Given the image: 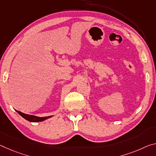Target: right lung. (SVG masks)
Segmentation results:
<instances>
[{"mask_svg":"<svg viewBox=\"0 0 156 156\" xmlns=\"http://www.w3.org/2000/svg\"><path fill=\"white\" fill-rule=\"evenodd\" d=\"M17 112H18L19 115H20L22 117H23L25 119H26L27 121H28L30 122H44L46 119L48 118H51L53 117V116H48V117H37V116H34V115H27V114H25L20 112V111L16 110Z\"/></svg>","mask_w":156,"mask_h":156,"instance_id":"obj_1","label":"right lung"}]
</instances>
